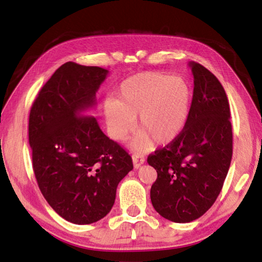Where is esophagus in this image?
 <instances>
[{
  "label": "esophagus",
  "mask_w": 262,
  "mask_h": 262,
  "mask_svg": "<svg viewBox=\"0 0 262 262\" xmlns=\"http://www.w3.org/2000/svg\"><path fill=\"white\" fill-rule=\"evenodd\" d=\"M143 163H144V157L143 156H141V155H139V154L133 155V164H134V166L136 168H139Z\"/></svg>",
  "instance_id": "obj_1"
}]
</instances>
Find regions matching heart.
<instances>
[{"label":"heart","instance_id":"1","mask_svg":"<svg viewBox=\"0 0 262 262\" xmlns=\"http://www.w3.org/2000/svg\"><path fill=\"white\" fill-rule=\"evenodd\" d=\"M192 105V89L186 79L162 72H145L125 79L119 86L117 100L104 105V118L115 140H123L135 125L139 128L132 147L144 150L170 143L184 130Z\"/></svg>","mask_w":262,"mask_h":262}]
</instances>
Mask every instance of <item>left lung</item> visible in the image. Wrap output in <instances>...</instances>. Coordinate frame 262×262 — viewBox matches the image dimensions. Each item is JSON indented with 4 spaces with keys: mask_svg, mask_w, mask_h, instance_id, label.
I'll use <instances>...</instances> for the list:
<instances>
[{
    "mask_svg": "<svg viewBox=\"0 0 262 262\" xmlns=\"http://www.w3.org/2000/svg\"><path fill=\"white\" fill-rule=\"evenodd\" d=\"M194 77L188 121L176 140L149 155L157 171L150 189L159 215L176 223L201 217L214 205L232 158L230 105L214 74L189 62Z\"/></svg>",
    "mask_w": 262,
    "mask_h": 262,
    "instance_id": "obj_1",
    "label": "left lung"
}]
</instances>
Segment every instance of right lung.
Here are the masks:
<instances>
[{
    "instance_id": "add662e5",
    "label": "right lung",
    "mask_w": 262,
    "mask_h": 262,
    "mask_svg": "<svg viewBox=\"0 0 262 262\" xmlns=\"http://www.w3.org/2000/svg\"><path fill=\"white\" fill-rule=\"evenodd\" d=\"M108 70L66 62L39 91L30 111L35 179L62 219L91 224L108 214L132 157L89 115Z\"/></svg>"
}]
</instances>
